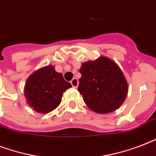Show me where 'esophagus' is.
I'll use <instances>...</instances> for the list:
<instances>
[{"instance_id":"esophagus-1","label":"esophagus","mask_w":156,"mask_h":156,"mask_svg":"<svg viewBox=\"0 0 156 156\" xmlns=\"http://www.w3.org/2000/svg\"><path fill=\"white\" fill-rule=\"evenodd\" d=\"M71 85L73 86V87H78V79L76 78H73L70 82Z\"/></svg>"}]
</instances>
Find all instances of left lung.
I'll return each instance as SVG.
<instances>
[{
	"mask_svg": "<svg viewBox=\"0 0 156 156\" xmlns=\"http://www.w3.org/2000/svg\"><path fill=\"white\" fill-rule=\"evenodd\" d=\"M78 90L89 108L100 114L109 113L125 101L128 84L122 71L114 61L101 56L87 61L79 69Z\"/></svg>",
	"mask_w": 156,
	"mask_h": 156,
	"instance_id": "obj_1",
	"label": "left lung"
}]
</instances>
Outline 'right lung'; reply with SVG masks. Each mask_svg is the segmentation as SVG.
<instances>
[{"mask_svg":"<svg viewBox=\"0 0 156 156\" xmlns=\"http://www.w3.org/2000/svg\"><path fill=\"white\" fill-rule=\"evenodd\" d=\"M72 86L54 66H48L35 71L27 80L24 89L27 104L35 111L48 113L61 102L62 94Z\"/></svg>","mask_w":156,"mask_h":156,"instance_id":"right-lung-1","label":"right lung"}]
</instances>
